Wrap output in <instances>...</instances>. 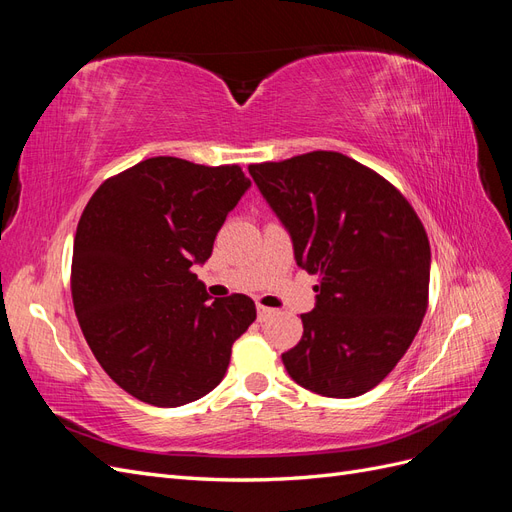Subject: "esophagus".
Listing matches in <instances>:
<instances>
[{
    "label": "esophagus",
    "instance_id": "1",
    "mask_svg": "<svg viewBox=\"0 0 512 512\" xmlns=\"http://www.w3.org/2000/svg\"><path fill=\"white\" fill-rule=\"evenodd\" d=\"M256 314H258V322H267L269 318L275 316V309L265 307V305H258V307H256Z\"/></svg>",
    "mask_w": 512,
    "mask_h": 512
}]
</instances>
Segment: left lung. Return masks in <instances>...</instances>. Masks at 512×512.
<instances>
[{
	"mask_svg": "<svg viewBox=\"0 0 512 512\" xmlns=\"http://www.w3.org/2000/svg\"><path fill=\"white\" fill-rule=\"evenodd\" d=\"M260 194L288 230L294 260L320 275L303 337L282 354L288 376L322 397L378 386L421 329L431 250L395 185L337 151L250 164Z\"/></svg>",
	"mask_w": 512,
	"mask_h": 512,
	"instance_id": "left-lung-1",
	"label": "left lung"
}]
</instances>
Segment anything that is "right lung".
Instances as JSON below:
<instances>
[{
	"instance_id": "right-lung-1",
	"label": "right lung",
	"mask_w": 512,
	"mask_h": 512,
	"mask_svg": "<svg viewBox=\"0 0 512 512\" xmlns=\"http://www.w3.org/2000/svg\"><path fill=\"white\" fill-rule=\"evenodd\" d=\"M250 185L237 164L158 156L89 198L72 252L74 312L102 369L145 404L177 408L213 391L256 320L250 297L209 301L192 273Z\"/></svg>"
}]
</instances>
